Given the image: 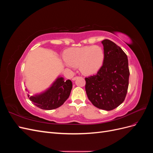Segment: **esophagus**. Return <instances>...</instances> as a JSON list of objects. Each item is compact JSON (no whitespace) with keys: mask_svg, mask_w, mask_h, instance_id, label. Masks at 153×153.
Segmentation results:
<instances>
[{"mask_svg":"<svg viewBox=\"0 0 153 153\" xmlns=\"http://www.w3.org/2000/svg\"><path fill=\"white\" fill-rule=\"evenodd\" d=\"M78 78V76H75V77H73V78H72V80H73V81H75V80H76V78Z\"/></svg>","mask_w":153,"mask_h":153,"instance_id":"obj_1","label":"esophagus"}]
</instances>
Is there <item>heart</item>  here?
I'll return each instance as SVG.
<instances>
[{
	"mask_svg": "<svg viewBox=\"0 0 153 153\" xmlns=\"http://www.w3.org/2000/svg\"><path fill=\"white\" fill-rule=\"evenodd\" d=\"M64 59L69 65L79 66L80 71L85 75H92L102 67L105 52L102 47L97 45L73 48L65 52Z\"/></svg>",
	"mask_w": 153,
	"mask_h": 153,
	"instance_id": "heart-1",
	"label": "heart"
}]
</instances>
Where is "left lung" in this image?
<instances>
[{"label":"left lung","mask_w":153,"mask_h":153,"mask_svg":"<svg viewBox=\"0 0 153 153\" xmlns=\"http://www.w3.org/2000/svg\"><path fill=\"white\" fill-rule=\"evenodd\" d=\"M105 59L95 75L85 78L88 98L96 107L112 110L121 105L127 94L129 71L126 54L109 39L101 41Z\"/></svg>","instance_id":"8db88e82"}]
</instances>
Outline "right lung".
I'll return each instance as SVG.
<instances>
[{"label":"right lung","mask_w":153,"mask_h":153,"mask_svg":"<svg viewBox=\"0 0 153 153\" xmlns=\"http://www.w3.org/2000/svg\"><path fill=\"white\" fill-rule=\"evenodd\" d=\"M72 87L70 80H64V78L59 76L45 91L34 96L28 94V97L38 107L43 110H53L65 102L70 95Z\"/></svg>","instance_id":"right-lung-1"}]
</instances>
